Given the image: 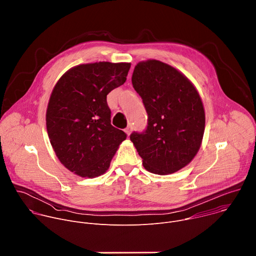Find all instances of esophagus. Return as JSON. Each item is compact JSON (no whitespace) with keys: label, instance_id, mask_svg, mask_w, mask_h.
Instances as JSON below:
<instances>
[{"label":"esophagus","instance_id":"1","mask_svg":"<svg viewBox=\"0 0 256 256\" xmlns=\"http://www.w3.org/2000/svg\"><path fill=\"white\" fill-rule=\"evenodd\" d=\"M132 124H128V126L126 128L124 132L128 134V136H130V132H132Z\"/></svg>","mask_w":256,"mask_h":256}]
</instances>
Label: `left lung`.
Here are the masks:
<instances>
[{"label":"left lung","instance_id":"8db88e82","mask_svg":"<svg viewBox=\"0 0 256 256\" xmlns=\"http://www.w3.org/2000/svg\"><path fill=\"white\" fill-rule=\"evenodd\" d=\"M132 83L148 114L147 130L130 136L144 169L159 175L177 172L192 162L202 142L206 114L196 88L157 60L138 62Z\"/></svg>","mask_w":256,"mask_h":256}]
</instances>
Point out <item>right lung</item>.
Masks as SVG:
<instances>
[{"instance_id":"obj_1","label":"right lung","mask_w":256,"mask_h":256,"mask_svg":"<svg viewBox=\"0 0 256 256\" xmlns=\"http://www.w3.org/2000/svg\"><path fill=\"white\" fill-rule=\"evenodd\" d=\"M130 62L72 66L56 82L48 104L46 130L60 162L81 177L104 174L126 134L110 124L107 94L122 86Z\"/></svg>"}]
</instances>
